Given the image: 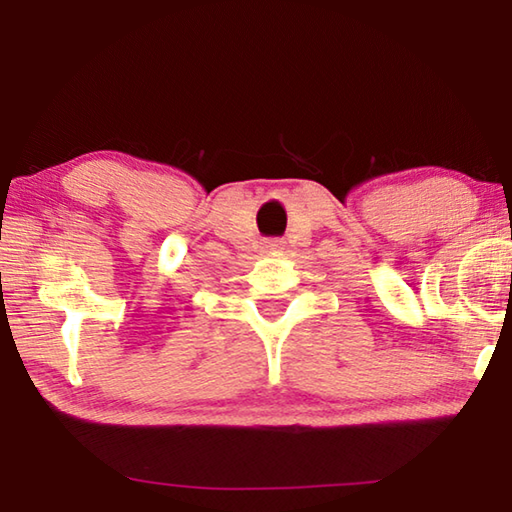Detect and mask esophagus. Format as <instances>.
Listing matches in <instances>:
<instances>
[{
    "instance_id": "1",
    "label": "esophagus",
    "mask_w": 512,
    "mask_h": 512,
    "mask_svg": "<svg viewBox=\"0 0 512 512\" xmlns=\"http://www.w3.org/2000/svg\"><path fill=\"white\" fill-rule=\"evenodd\" d=\"M280 248H282V241H277V239L266 241V250H280Z\"/></svg>"
}]
</instances>
